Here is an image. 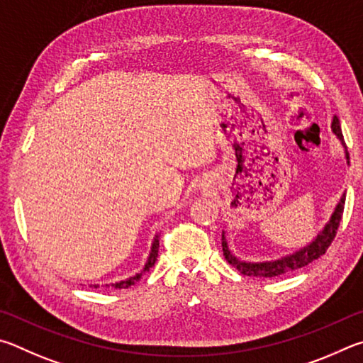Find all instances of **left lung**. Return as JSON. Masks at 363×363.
I'll return each mask as SVG.
<instances>
[{
    "label": "left lung",
    "mask_w": 363,
    "mask_h": 363,
    "mask_svg": "<svg viewBox=\"0 0 363 363\" xmlns=\"http://www.w3.org/2000/svg\"><path fill=\"white\" fill-rule=\"evenodd\" d=\"M332 129L336 133V137L341 140L342 145L345 143V138H342V132H341V125H340V119L333 118L332 123ZM346 159L349 162V152H346ZM345 202H346V194H342V198L340 201V204L336 206V211L333 212L332 218H330L328 225L323 228V231L317 236L313 244L304 247L300 252L294 253V255L285 257L281 259H276V262H263V263H245L240 262L236 257L233 255L228 249V244L225 240V236L221 238V247H223V255L226 258V262L230 263L233 268H236L240 274L244 276H250V277H276L285 274V272L290 271H296L303 268V266H308L309 263H313L314 259L320 258L322 255H325V252L330 245H332L333 239L338 233L340 228V221L342 218V212H345Z\"/></svg>",
    "instance_id": "1"
}]
</instances>
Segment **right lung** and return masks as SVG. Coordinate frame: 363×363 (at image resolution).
<instances>
[{
	"mask_svg": "<svg viewBox=\"0 0 363 363\" xmlns=\"http://www.w3.org/2000/svg\"><path fill=\"white\" fill-rule=\"evenodd\" d=\"M157 252H159V239H157V236H156L155 242H152V247H151L150 258H148V262H146V264H145V268H143V271H142V272H138V274H135V276H133V277L125 279V281H121V282L111 284V285H104V287H113V289H127V287H130V285H133V284H135V282H138V281H140V277H142L143 272L150 271V268H152V264L156 263V259H157ZM94 287L97 289L99 285H94Z\"/></svg>",
	"mask_w": 363,
	"mask_h": 363,
	"instance_id": "add662e5",
	"label": "right lung"
}]
</instances>
